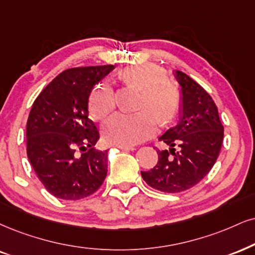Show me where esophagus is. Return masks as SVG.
<instances>
[{
    "label": "esophagus",
    "instance_id": "34e87169",
    "mask_svg": "<svg viewBox=\"0 0 255 255\" xmlns=\"http://www.w3.org/2000/svg\"><path fill=\"white\" fill-rule=\"evenodd\" d=\"M116 147H118V149H122V150H134V146H131V145H122V144H117Z\"/></svg>",
    "mask_w": 255,
    "mask_h": 255
}]
</instances>
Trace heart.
<instances>
[{"label":"heart","instance_id":"1","mask_svg":"<svg viewBox=\"0 0 255 255\" xmlns=\"http://www.w3.org/2000/svg\"><path fill=\"white\" fill-rule=\"evenodd\" d=\"M125 84L142 90L137 113H115L103 127L110 142L134 145L153 136L161 123L170 122L178 111L181 94L174 83L165 79V72L153 64L128 66L121 73ZM116 97L111 84L103 80L93 87L89 98V111L94 119H103L115 109Z\"/></svg>","mask_w":255,"mask_h":255}]
</instances>
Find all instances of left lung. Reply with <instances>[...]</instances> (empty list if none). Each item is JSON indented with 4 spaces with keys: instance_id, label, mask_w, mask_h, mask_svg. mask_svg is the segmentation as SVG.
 I'll return each instance as SVG.
<instances>
[{
    "instance_id": "left-lung-1",
    "label": "left lung",
    "mask_w": 255,
    "mask_h": 255,
    "mask_svg": "<svg viewBox=\"0 0 255 255\" xmlns=\"http://www.w3.org/2000/svg\"><path fill=\"white\" fill-rule=\"evenodd\" d=\"M174 75L182 91L180 121L159 137L170 149L157 150V164L140 171L150 187L163 193H181L199 183L215 164L224 140V127L212 97L183 72L175 71Z\"/></svg>"
}]
</instances>
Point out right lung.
Masks as SVG:
<instances>
[{
    "instance_id": "obj_1",
    "label": "right lung",
    "mask_w": 255,
    "mask_h": 255,
    "mask_svg": "<svg viewBox=\"0 0 255 255\" xmlns=\"http://www.w3.org/2000/svg\"><path fill=\"white\" fill-rule=\"evenodd\" d=\"M115 66L66 70L31 106L27 122V156L41 183L55 197L80 200L99 189L108 174V150L93 149L99 131L89 118L93 86ZM89 150L80 157L75 147Z\"/></svg>"
}]
</instances>
